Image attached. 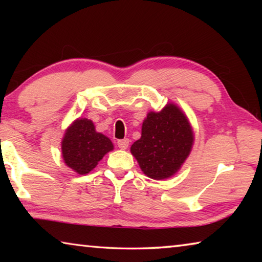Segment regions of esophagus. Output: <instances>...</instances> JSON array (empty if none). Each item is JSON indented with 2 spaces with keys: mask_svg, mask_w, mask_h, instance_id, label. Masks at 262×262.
I'll use <instances>...</instances> for the list:
<instances>
[{
  "mask_svg": "<svg viewBox=\"0 0 262 262\" xmlns=\"http://www.w3.org/2000/svg\"><path fill=\"white\" fill-rule=\"evenodd\" d=\"M118 147L120 148V149H122V150H125V149H127L128 148V145H129V140L128 139H123V140H119L118 142Z\"/></svg>",
  "mask_w": 262,
  "mask_h": 262,
  "instance_id": "obj_1",
  "label": "esophagus"
}]
</instances>
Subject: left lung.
I'll return each mask as SVG.
<instances>
[{
    "mask_svg": "<svg viewBox=\"0 0 262 262\" xmlns=\"http://www.w3.org/2000/svg\"><path fill=\"white\" fill-rule=\"evenodd\" d=\"M194 134L185 113L174 104L161 112H149L142 123L141 139L130 152L145 176L155 180L170 178L192 150Z\"/></svg>",
    "mask_w": 262,
    "mask_h": 262,
    "instance_id": "left-lung-1",
    "label": "left lung"
}]
</instances>
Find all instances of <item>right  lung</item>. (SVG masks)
Listing matches in <instances>:
<instances>
[{"label": "right lung", "instance_id": "add662e5", "mask_svg": "<svg viewBox=\"0 0 262 262\" xmlns=\"http://www.w3.org/2000/svg\"><path fill=\"white\" fill-rule=\"evenodd\" d=\"M61 149L66 165L78 174H86L113 150V143L107 136L96 132L94 122L84 118L75 120L67 128Z\"/></svg>", "mask_w": 262, "mask_h": 262}]
</instances>
